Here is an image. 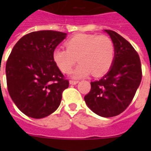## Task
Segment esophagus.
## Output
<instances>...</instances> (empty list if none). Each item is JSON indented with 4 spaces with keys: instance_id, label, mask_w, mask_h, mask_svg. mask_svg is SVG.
I'll list each match as a JSON object with an SVG mask.
<instances>
[{
    "instance_id": "obj_1",
    "label": "esophagus",
    "mask_w": 151,
    "mask_h": 151,
    "mask_svg": "<svg viewBox=\"0 0 151 151\" xmlns=\"http://www.w3.org/2000/svg\"><path fill=\"white\" fill-rule=\"evenodd\" d=\"M78 81H73V80L70 81V85H76V84H78Z\"/></svg>"
}]
</instances>
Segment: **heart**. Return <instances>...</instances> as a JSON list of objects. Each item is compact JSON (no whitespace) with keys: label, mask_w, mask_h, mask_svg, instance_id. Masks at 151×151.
<instances>
[{"label":"heart","mask_w":151,"mask_h":151,"mask_svg":"<svg viewBox=\"0 0 151 151\" xmlns=\"http://www.w3.org/2000/svg\"><path fill=\"white\" fill-rule=\"evenodd\" d=\"M65 45L66 49L55 48L53 60L63 73H70L77 60L80 62L72 72L74 78H85L91 73L99 77L110 70L114 60V44L106 35L77 34L68 39Z\"/></svg>","instance_id":"b5f03b06"}]
</instances>
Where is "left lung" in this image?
Instances as JSON below:
<instances>
[{
	"mask_svg": "<svg viewBox=\"0 0 151 151\" xmlns=\"http://www.w3.org/2000/svg\"><path fill=\"white\" fill-rule=\"evenodd\" d=\"M105 31L114 44V60L104 77L91 82L85 101L96 114L110 117L120 114L131 103L142 80V68L139 56L131 44L116 32Z\"/></svg>",
	"mask_w": 151,
	"mask_h": 151,
	"instance_id": "8db88e82",
	"label": "left lung"
}]
</instances>
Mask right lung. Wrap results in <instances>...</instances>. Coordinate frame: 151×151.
<instances>
[{
  "label": "right lung",
  "instance_id": "obj_1",
  "mask_svg": "<svg viewBox=\"0 0 151 151\" xmlns=\"http://www.w3.org/2000/svg\"><path fill=\"white\" fill-rule=\"evenodd\" d=\"M66 33L40 30L26 34L13 47L6 63L11 98L24 114L43 118L55 111L69 81L53 60V51Z\"/></svg>",
  "mask_w": 151,
  "mask_h": 151
}]
</instances>
